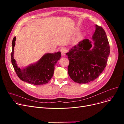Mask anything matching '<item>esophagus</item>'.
<instances>
[{"label": "esophagus", "mask_w": 124, "mask_h": 124, "mask_svg": "<svg viewBox=\"0 0 124 124\" xmlns=\"http://www.w3.org/2000/svg\"><path fill=\"white\" fill-rule=\"evenodd\" d=\"M60 52H61V53L62 56H64L65 55V53H66V50L65 49V48H62L60 50Z\"/></svg>", "instance_id": "obj_1"}]
</instances>
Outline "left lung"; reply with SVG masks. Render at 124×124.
I'll use <instances>...</instances> for the list:
<instances>
[{
	"mask_svg": "<svg viewBox=\"0 0 124 124\" xmlns=\"http://www.w3.org/2000/svg\"><path fill=\"white\" fill-rule=\"evenodd\" d=\"M92 39V41L85 39L80 41L66 54L69 61L68 74L78 83L93 81L106 66L110 47L105 31L95 25Z\"/></svg>",
	"mask_w": 124,
	"mask_h": 124,
	"instance_id": "1",
	"label": "left lung"
}]
</instances>
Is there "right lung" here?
Segmentation results:
<instances>
[{"mask_svg": "<svg viewBox=\"0 0 124 124\" xmlns=\"http://www.w3.org/2000/svg\"><path fill=\"white\" fill-rule=\"evenodd\" d=\"M16 37L12 42L11 60L12 66L18 77L22 80L34 85H42L48 83L54 74L55 65L60 59L61 52L44 54L37 62L21 69L14 59V47Z\"/></svg>", "mask_w": 124, "mask_h": 124, "instance_id": "right-lung-1", "label": "right lung"}]
</instances>
